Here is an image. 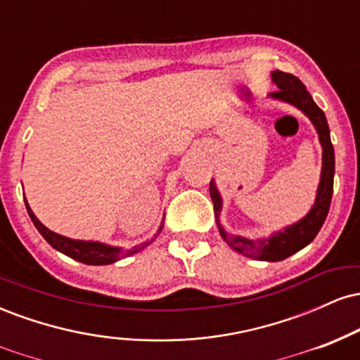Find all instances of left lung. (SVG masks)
<instances>
[{
    "label": "left lung",
    "instance_id": "obj_1",
    "mask_svg": "<svg viewBox=\"0 0 360 360\" xmlns=\"http://www.w3.org/2000/svg\"><path fill=\"white\" fill-rule=\"evenodd\" d=\"M271 79L278 86V91L271 93L269 98L276 101L288 103V105L298 108L304 117H308L318 134V140H320L321 146V172L315 203L309 208V212L303 218H300L298 221L283 226L281 230H276L269 237L252 240V238L242 237V235L229 233L223 229L220 223L223 198L220 191H218L214 179H212V183H210V196H212L214 206V218H217L218 232H220L223 240L226 242V245H230L235 252L245 255V257L266 260V262H279V260H284L289 255L304 249L308 243L313 242L316 233L320 232L326 214H328L330 203H332L333 176H335V152H333L332 140H330V128L325 113L313 101L307 86L298 77L292 76V74L281 71H272Z\"/></svg>",
    "mask_w": 360,
    "mask_h": 360
}]
</instances>
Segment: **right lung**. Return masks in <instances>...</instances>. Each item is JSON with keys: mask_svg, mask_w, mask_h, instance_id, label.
Returning a JSON list of instances; mask_svg holds the SVG:
<instances>
[{"mask_svg": "<svg viewBox=\"0 0 360 360\" xmlns=\"http://www.w3.org/2000/svg\"><path fill=\"white\" fill-rule=\"evenodd\" d=\"M25 206H27V212L30 214L35 229L39 230L40 235L51 243L53 249L62 252V254L68 255V257L77 260V262L88 264V266H108V264L118 262V260L130 257V255L137 254V252L143 250L146 247L150 245V243L157 238V235L162 232L164 229V220H162L152 240L139 243V245L131 247V249H123V247L108 245V243L96 242V240H76V238H69V237H64V235L52 232V230H49L47 226H45L44 223L35 217V213L32 212L30 205H28L27 200H25Z\"/></svg>", "mask_w": 360, "mask_h": 360, "instance_id": "add662e5", "label": "right lung"}]
</instances>
